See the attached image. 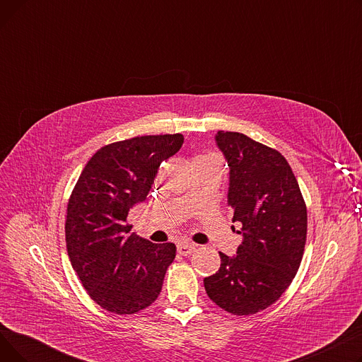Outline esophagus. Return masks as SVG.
Instances as JSON below:
<instances>
[{
  "mask_svg": "<svg viewBox=\"0 0 362 362\" xmlns=\"http://www.w3.org/2000/svg\"><path fill=\"white\" fill-rule=\"evenodd\" d=\"M197 250V246L194 243H187V242H182L177 245V252L183 257L191 255L194 251Z\"/></svg>",
  "mask_w": 362,
  "mask_h": 362,
  "instance_id": "obj_1",
  "label": "esophagus"
}]
</instances>
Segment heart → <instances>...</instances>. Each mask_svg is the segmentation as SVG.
Here are the masks:
<instances>
[{"label":"heart","mask_w":362,"mask_h":362,"mask_svg":"<svg viewBox=\"0 0 362 362\" xmlns=\"http://www.w3.org/2000/svg\"><path fill=\"white\" fill-rule=\"evenodd\" d=\"M197 161H205V163H214V164H217V165H220V167H221V160L218 158V156L213 154V152H205V154H201V156L195 157V158H194V163H197Z\"/></svg>","instance_id":"heart-1"}]
</instances>
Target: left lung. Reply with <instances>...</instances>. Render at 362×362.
Listing matches in <instances>:
<instances>
[{
    "instance_id": "left-lung-1",
    "label": "left lung",
    "mask_w": 362,
    "mask_h": 362,
    "mask_svg": "<svg viewBox=\"0 0 362 362\" xmlns=\"http://www.w3.org/2000/svg\"><path fill=\"white\" fill-rule=\"evenodd\" d=\"M230 167L229 206L243 242L235 257L220 254L216 274L204 279L208 298L233 315L269 308L289 288L307 242V205L280 152L239 132H217Z\"/></svg>"
}]
</instances>
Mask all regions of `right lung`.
<instances>
[{"mask_svg":"<svg viewBox=\"0 0 362 362\" xmlns=\"http://www.w3.org/2000/svg\"><path fill=\"white\" fill-rule=\"evenodd\" d=\"M183 135H146L108 144L88 161L67 204L66 245L71 267L93 302L124 315L145 310L163 288L175 243L130 233V208L145 201L160 164Z\"/></svg>","mask_w":362,"mask_h":362,"instance_id":"add662e5","label":"right lung"}]
</instances>
